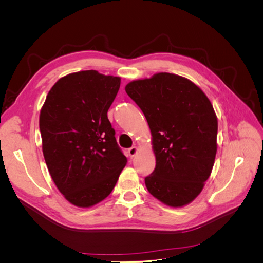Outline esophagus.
I'll return each mask as SVG.
<instances>
[{
  "label": "esophagus",
  "instance_id": "1",
  "mask_svg": "<svg viewBox=\"0 0 263 263\" xmlns=\"http://www.w3.org/2000/svg\"><path fill=\"white\" fill-rule=\"evenodd\" d=\"M137 151H138L137 147H135V146H133V147H130V148L128 149V155H129L130 157H134L135 155H136V154H137Z\"/></svg>",
  "mask_w": 263,
  "mask_h": 263
}]
</instances>
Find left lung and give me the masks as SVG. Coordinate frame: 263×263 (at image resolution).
Masks as SVG:
<instances>
[{
	"label": "left lung",
	"instance_id": "1",
	"mask_svg": "<svg viewBox=\"0 0 263 263\" xmlns=\"http://www.w3.org/2000/svg\"><path fill=\"white\" fill-rule=\"evenodd\" d=\"M125 90L153 135L156 168L145 178L149 193L173 208L192 202L217 150V118L210 100L187 79L166 72L133 81Z\"/></svg>",
	"mask_w": 263,
	"mask_h": 263
}]
</instances>
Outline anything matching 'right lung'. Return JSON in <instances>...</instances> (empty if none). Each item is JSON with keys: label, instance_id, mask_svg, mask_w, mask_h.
<instances>
[{"label": "right lung", "instance_id": "obj_1", "mask_svg": "<svg viewBox=\"0 0 263 263\" xmlns=\"http://www.w3.org/2000/svg\"><path fill=\"white\" fill-rule=\"evenodd\" d=\"M119 86L118 77L95 70L71 73L55 82L41 110L46 164L61 194L79 208L107 197L126 165L107 118Z\"/></svg>", "mask_w": 263, "mask_h": 263}]
</instances>
